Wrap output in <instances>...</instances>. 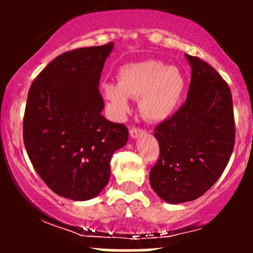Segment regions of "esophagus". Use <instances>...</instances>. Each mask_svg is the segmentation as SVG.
<instances>
[{
	"label": "esophagus",
	"instance_id": "obj_1",
	"mask_svg": "<svg viewBox=\"0 0 253 253\" xmlns=\"http://www.w3.org/2000/svg\"><path fill=\"white\" fill-rule=\"evenodd\" d=\"M144 133H145V130L140 129V128H135V127H133V128L129 129V135H130V138H133V139L139 138V136L143 135Z\"/></svg>",
	"mask_w": 253,
	"mask_h": 253
}]
</instances>
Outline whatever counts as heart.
<instances>
[{
	"label": "heart",
	"instance_id": "obj_1",
	"mask_svg": "<svg viewBox=\"0 0 253 253\" xmlns=\"http://www.w3.org/2000/svg\"><path fill=\"white\" fill-rule=\"evenodd\" d=\"M185 90V78L177 68L158 60L125 65L118 75V84L102 85L103 97L118 117L130 110L129 98H140L141 113L151 121L170 118L181 103Z\"/></svg>",
	"mask_w": 253,
	"mask_h": 253
}]
</instances>
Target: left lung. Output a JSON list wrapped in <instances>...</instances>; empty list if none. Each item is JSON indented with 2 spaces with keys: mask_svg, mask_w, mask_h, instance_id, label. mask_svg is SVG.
Instances as JSON below:
<instances>
[{
  "mask_svg": "<svg viewBox=\"0 0 253 253\" xmlns=\"http://www.w3.org/2000/svg\"><path fill=\"white\" fill-rule=\"evenodd\" d=\"M191 68L187 100L155 128L159 159L150 183L168 203L202 196L227 167L236 139L233 103L227 83L208 63L185 54Z\"/></svg>",
  "mask_w": 253,
  "mask_h": 253,
  "instance_id": "8db88e82",
  "label": "left lung"
}]
</instances>
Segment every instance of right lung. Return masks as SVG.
<instances>
[{
	"mask_svg": "<svg viewBox=\"0 0 253 253\" xmlns=\"http://www.w3.org/2000/svg\"><path fill=\"white\" fill-rule=\"evenodd\" d=\"M114 43L65 52L32 83L24 143L38 175L57 195L86 201L108 184L110 159L126 145L128 129L110 123L98 91Z\"/></svg>",
	"mask_w": 253,
	"mask_h": 253,
	"instance_id": "add662e5",
	"label": "right lung"
}]
</instances>
